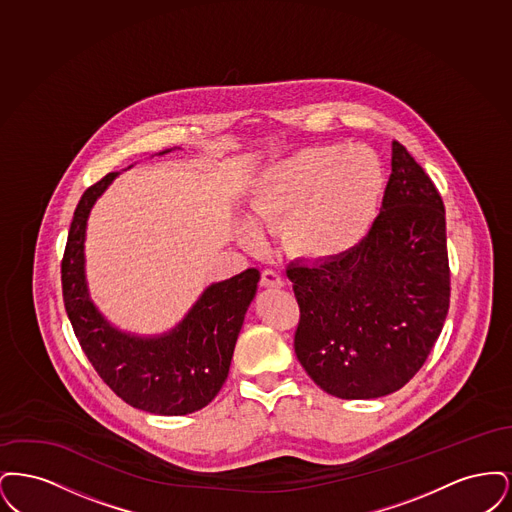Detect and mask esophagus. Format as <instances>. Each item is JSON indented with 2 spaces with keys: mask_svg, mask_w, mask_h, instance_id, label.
<instances>
[{
  "mask_svg": "<svg viewBox=\"0 0 512 512\" xmlns=\"http://www.w3.org/2000/svg\"><path fill=\"white\" fill-rule=\"evenodd\" d=\"M261 286H263V288H282V286H284V278H282L276 270L267 268V270H263V274H261Z\"/></svg>",
  "mask_w": 512,
  "mask_h": 512,
  "instance_id": "esophagus-1",
  "label": "esophagus"
}]
</instances>
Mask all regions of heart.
<instances>
[{
	"instance_id": "b5f03b06",
	"label": "heart",
	"mask_w": 512,
	"mask_h": 512,
	"mask_svg": "<svg viewBox=\"0 0 512 512\" xmlns=\"http://www.w3.org/2000/svg\"><path fill=\"white\" fill-rule=\"evenodd\" d=\"M384 186V167L368 147H305L259 172L247 207L257 226L284 224V244L295 257L330 263L368 238ZM240 238L251 247L261 242L251 224Z\"/></svg>"
}]
</instances>
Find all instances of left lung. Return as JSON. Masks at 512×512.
Returning <instances> with one entry per match:
<instances>
[{"mask_svg":"<svg viewBox=\"0 0 512 512\" xmlns=\"http://www.w3.org/2000/svg\"><path fill=\"white\" fill-rule=\"evenodd\" d=\"M301 318L295 355L340 399L401 390L428 359L449 311L445 209L434 182L399 142L380 215L349 255L288 270Z\"/></svg>","mask_w":512,"mask_h":512,"instance_id":"8db88e82","label":"left lung"}]
</instances>
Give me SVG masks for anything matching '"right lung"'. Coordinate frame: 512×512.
Segmentation results:
<instances>
[{
	"label": "right lung",
	"mask_w": 512,
	"mask_h": 512,
	"mask_svg": "<svg viewBox=\"0 0 512 512\" xmlns=\"http://www.w3.org/2000/svg\"><path fill=\"white\" fill-rule=\"evenodd\" d=\"M119 174L103 176L76 205L61 263L65 309L88 361L122 401L163 416L195 413L215 399L228 376L261 272L247 268L211 284L186 317L161 336H138L113 326L90 297L84 242L94 203Z\"/></svg>",
	"instance_id": "obj_1"
}]
</instances>
